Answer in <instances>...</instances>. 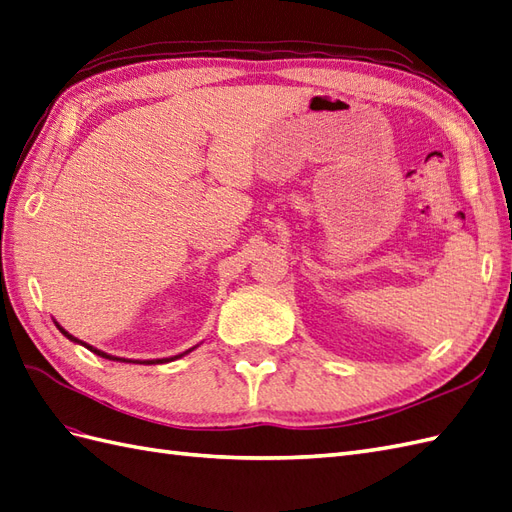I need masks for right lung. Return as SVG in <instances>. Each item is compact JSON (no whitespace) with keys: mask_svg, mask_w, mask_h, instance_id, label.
<instances>
[{"mask_svg":"<svg viewBox=\"0 0 512 512\" xmlns=\"http://www.w3.org/2000/svg\"><path fill=\"white\" fill-rule=\"evenodd\" d=\"M54 324H56V329L67 337V339H71L73 344H80V346H84V348H88L90 352H95L97 357H103V359H110V361H119V363H140V365H155V363H168V361H175V359H181V357H186L188 352H192L194 348H199V344L196 346H192L190 350H186V352H181V355H175V357H166V359H144V361H140V359H125V357H114V355H108V352H103V350H99V348H95V346H90V344H86V342H82V339H77V337H73L67 329H62V326L54 320Z\"/></svg>","mask_w":512,"mask_h":512,"instance_id":"right-lung-1","label":"right lung"}]
</instances>
